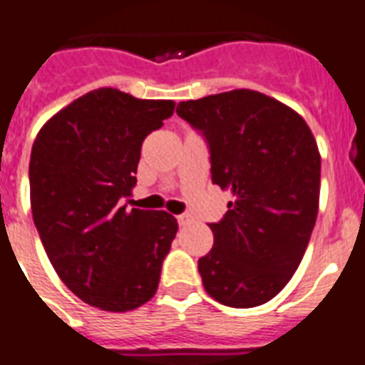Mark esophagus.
Here are the masks:
<instances>
[{"label":"esophagus","instance_id":"esophagus-1","mask_svg":"<svg viewBox=\"0 0 365 365\" xmlns=\"http://www.w3.org/2000/svg\"><path fill=\"white\" fill-rule=\"evenodd\" d=\"M176 219H178V225H180V226H185L189 222V220H191V219H189L187 213H182V215H178Z\"/></svg>","mask_w":365,"mask_h":365}]
</instances>
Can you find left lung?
<instances>
[{
    "instance_id": "8db88e82",
    "label": "left lung",
    "mask_w": 365,
    "mask_h": 365,
    "mask_svg": "<svg viewBox=\"0 0 365 365\" xmlns=\"http://www.w3.org/2000/svg\"><path fill=\"white\" fill-rule=\"evenodd\" d=\"M202 133L211 182L234 192L211 222L213 249L198 259L207 295L232 308L271 301L292 280L317 219L321 155L293 109L249 88L180 102Z\"/></svg>"
}]
</instances>
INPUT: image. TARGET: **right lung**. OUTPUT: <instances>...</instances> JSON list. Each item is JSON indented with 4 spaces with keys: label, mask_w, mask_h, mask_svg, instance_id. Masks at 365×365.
<instances>
[{
    "label": "right lung",
    "mask_w": 365,
    "mask_h": 365,
    "mask_svg": "<svg viewBox=\"0 0 365 365\" xmlns=\"http://www.w3.org/2000/svg\"><path fill=\"white\" fill-rule=\"evenodd\" d=\"M174 113L173 100L96 88L42 125L31 150V211L64 286L106 312L155 295L178 222L167 211L125 210L140 146Z\"/></svg>",
    "instance_id": "right-lung-1"
}]
</instances>
